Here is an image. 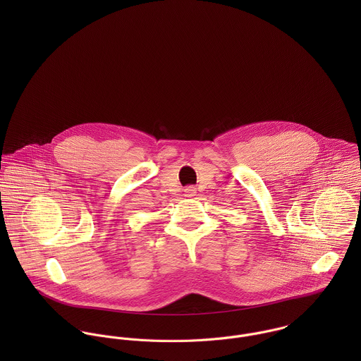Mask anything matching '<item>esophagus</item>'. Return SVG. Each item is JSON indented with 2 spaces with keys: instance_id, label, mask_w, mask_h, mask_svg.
<instances>
[{
  "instance_id": "34e87169",
  "label": "esophagus",
  "mask_w": 361,
  "mask_h": 361,
  "mask_svg": "<svg viewBox=\"0 0 361 361\" xmlns=\"http://www.w3.org/2000/svg\"><path fill=\"white\" fill-rule=\"evenodd\" d=\"M185 196H186V197H193V196H196V188L188 186V188L185 189Z\"/></svg>"
}]
</instances>
